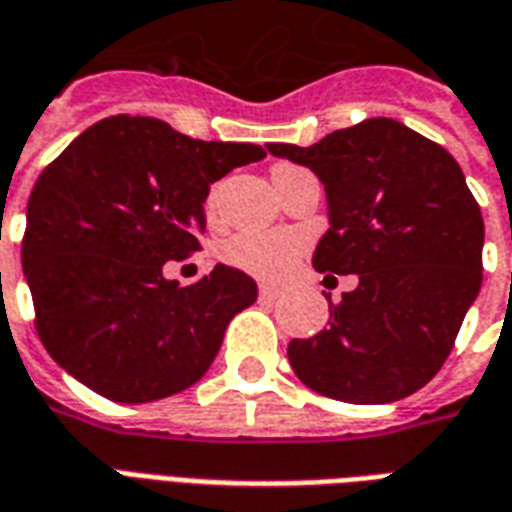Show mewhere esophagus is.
<instances>
[{
    "mask_svg": "<svg viewBox=\"0 0 512 512\" xmlns=\"http://www.w3.org/2000/svg\"><path fill=\"white\" fill-rule=\"evenodd\" d=\"M260 299H277V288H271V285H260Z\"/></svg>",
    "mask_w": 512,
    "mask_h": 512,
    "instance_id": "esophagus-1",
    "label": "esophagus"
}]
</instances>
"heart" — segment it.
<instances>
[{
  "label": "heart",
  "instance_id": "1",
  "mask_svg": "<svg viewBox=\"0 0 512 512\" xmlns=\"http://www.w3.org/2000/svg\"><path fill=\"white\" fill-rule=\"evenodd\" d=\"M304 249V238L290 230L238 233L224 241L222 257L230 266L263 279H277L288 271Z\"/></svg>",
  "mask_w": 512,
  "mask_h": 512
}]
</instances>
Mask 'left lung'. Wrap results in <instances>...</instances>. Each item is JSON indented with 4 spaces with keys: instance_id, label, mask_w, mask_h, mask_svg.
<instances>
[{
    "instance_id": "left-lung-1",
    "label": "left lung",
    "mask_w": 512,
    "mask_h": 512,
    "mask_svg": "<svg viewBox=\"0 0 512 512\" xmlns=\"http://www.w3.org/2000/svg\"><path fill=\"white\" fill-rule=\"evenodd\" d=\"M268 153L312 169L329 230L312 266L359 274L329 299V326L290 340L304 384L345 403H392L439 373L483 282V213L458 161L389 117H370L310 147Z\"/></svg>"
}]
</instances>
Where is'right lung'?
<instances>
[{
	"label": "right lung",
	"mask_w": 512,
	"mask_h": 512,
	"mask_svg": "<svg viewBox=\"0 0 512 512\" xmlns=\"http://www.w3.org/2000/svg\"><path fill=\"white\" fill-rule=\"evenodd\" d=\"M260 158V145L117 115L43 169L21 263L40 340L65 373L117 403L178 395L208 373L255 279L219 263L180 288L164 263L200 246L211 183Z\"/></svg>",
	"instance_id": "add662e5"
}]
</instances>
